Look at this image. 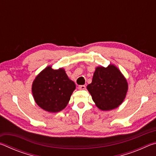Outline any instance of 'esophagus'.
Masks as SVG:
<instances>
[{
  "instance_id": "esophagus-1",
  "label": "esophagus",
  "mask_w": 156,
  "mask_h": 156,
  "mask_svg": "<svg viewBox=\"0 0 156 156\" xmlns=\"http://www.w3.org/2000/svg\"><path fill=\"white\" fill-rule=\"evenodd\" d=\"M78 89H81V90H84V89H86V86L85 85H80V86H78Z\"/></svg>"
}]
</instances>
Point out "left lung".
<instances>
[{
  "mask_svg": "<svg viewBox=\"0 0 156 156\" xmlns=\"http://www.w3.org/2000/svg\"><path fill=\"white\" fill-rule=\"evenodd\" d=\"M88 91L100 109L108 111L118 107L123 102L128 89L126 79L118 69L111 65L96 69Z\"/></svg>",
  "mask_w": 156,
  "mask_h": 156,
  "instance_id": "1",
  "label": "left lung"
}]
</instances>
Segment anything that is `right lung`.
<instances>
[{"label":"right lung","instance_id":"right-lung-1","mask_svg":"<svg viewBox=\"0 0 156 156\" xmlns=\"http://www.w3.org/2000/svg\"><path fill=\"white\" fill-rule=\"evenodd\" d=\"M76 84L68 78L63 69L47 67L37 76L32 84L35 102L49 112H58L67 106Z\"/></svg>","mask_w":156,"mask_h":156}]
</instances>
